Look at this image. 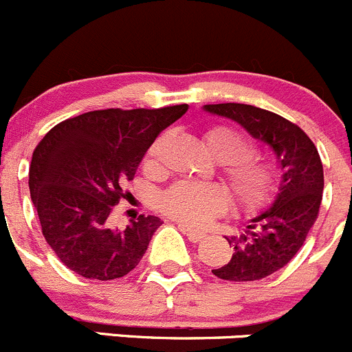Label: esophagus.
<instances>
[{"label": "esophagus", "mask_w": 352, "mask_h": 352, "mask_svg": "<svg viewBox=\"0 0 352 352\" xmlns=\"http://www.w3.org/2000/svg\"><path fill=\"white\" fill-rule=\"evenodd\" d=\"M177 228H179V231L183 232V234H186V238L190 239V241H193V243L201 241V239L207 236L205 232L197 231V229H191V228H188V226H184V224H177Z\"/></svg>", "instance_id": "obj_1"}]
</instances>
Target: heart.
<instances>
[{"instance_id": "1", "label": "heart", "mask_w": 352, "mask_h": 352, "mask_svg": "<svg viewBox=\"0 0 352 352\" xmlns=\"http://www.w3.org/2000/svg\"><path fill=\"white\" fill-rule=\"evenodd\" d=\"M166 135L148 151L145 168L155 169ZM208 152L222 162V177L239 208L252 210L274 197L279 186V171L272 162L253 157V144L245 133L231 126H212L204 135ZM231 205L221 184L179 181L164 191L159 207L169 217L188 226H204L224 214Z\"/></svg>"}]
</instances>
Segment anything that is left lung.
I'll return each instance as SVG.
<instances>
[{
    "label": "left lung",
    "instance_id": "obj_1",
    "mask_svg": "<svg viewBox=\"0 0 352 352\" xmlns=\"http://www.w3.org/2000/svg\"><path fill=\"white\" fill-rule=\"evenodd\" d=\"M204 111L241 124L253 138L274 151L280 181L269 208L245 222L239 236L228 239L232 256L212 270L232 283L260 280L291 262L318 217L323 166L308 135L286 118L248 104H207Z\"/></svg>",
    "mask_w": 352,
    "mask_h": 352
}]
</instances>
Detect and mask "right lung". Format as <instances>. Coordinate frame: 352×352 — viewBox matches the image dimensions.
<instances>
[{
  "label": "right lung",
  "instance_id": "right-lung-1",
  "mask_svg": "<svg viewBox=\"0 0 352 352\" xmlns=\"http://www.w3.org/2000/svg\"><path fill=\"white\" fill-rule=\"evenodd\" d=\"M188 104L161 109L90 111L61 121L32 154L29 188L43 234L56 256L85 279L113 280L138 265L162 221L138 215L111 228L145 152Z\"/></svg>",
  "mask_w": 352,
  "mask_h": 352
}]
</instances>
